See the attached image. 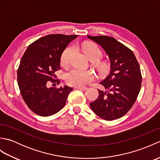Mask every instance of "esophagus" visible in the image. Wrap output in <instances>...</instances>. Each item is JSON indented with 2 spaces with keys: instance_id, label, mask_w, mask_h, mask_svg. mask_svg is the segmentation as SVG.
Wrapping results in <instances>:
<instances>
[{
  "instance_id": "1",
  "label": "esophagus",
  "mask_w": 160,
  "mask_h": 160,
  "mask_svg": "<svg viewBox=\"0 0 160 160\" xmlns=\"http://www.w3.org/2000/svg\"><path fill=\"white\" fill-rule=\"evenodd\" d=\"M76 89H80V90H83V91H85L87 89V88L85 87H76Z\"/></svg>"
}]
</instances>
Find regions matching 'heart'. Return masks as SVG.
I'll use <instances>...</instances> for the list:
<instances>
[{"mask_svg":"<svg viewBox=\"0 0 160 160\" xmlns=\"http://www.w3.org/2000/svg\"><path fill=\"white\" fill-rule=\"evenodd\" d=\"M82 49L88 58L93 62L99 61L102 57V53L99 47L93 44H83L82 45ZM73 50L72 47H68L64 51L62 57H61V64L63 66H67L69 64ZM94 78L95 75L92 71L80 70L77 68H72L67 71L64 75L66 82L69 85L76 87L85 85L87 83L92 81Z\"/></svg>","mask_w":160,"mask_h":160,"instance_id":"obj_1","label":"heart"}]
</instances>
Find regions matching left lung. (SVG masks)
Instances as JSON below:
<instances>
[{
    "label": "left lung",
    "instance_id": "1",
    "mask_svg": "<svg viewBox=\"0 0 160 160\" xmlns=\"http://www.w3.org/2000/svg\"><path fill=\"white\" fill-rule=\"evenodd\" d=\"M88 38L100 45L109 58L110 73L100 82L105 90L90 103L91 109L105 120L118 119L131 109L141 89L140 67L133 52L123 44L107 36Z\"/></svg>",
    "mask_w": 160,
    "mask_h": 160
}]
</instances>
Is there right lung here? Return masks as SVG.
Instances as JSON below:
<instances>
[{"mask_svg":"<svg viewBox=\"0 0 160 160\" xmlns=\"http://www.w3.org/2000/svg\"><path fill=\"white\" fill-rule=\"evenodd\" d=\"M77 35L50 34L29 45L20 60L17 80L24 101L33 113L50 116L58 113L66 104L73 89L68 86L49 87L59 84L55 72L60 69L64 50Z\"/></svg>","mask_w":160,"mask_h":160,"instance_id":"add662e5","label":"right lung"}]
</instances>
